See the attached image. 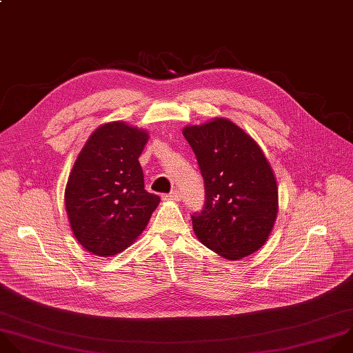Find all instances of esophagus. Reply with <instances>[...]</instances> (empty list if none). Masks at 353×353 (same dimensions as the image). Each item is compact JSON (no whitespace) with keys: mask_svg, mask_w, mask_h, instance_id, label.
Masks as SVG:
<instances>
[{"mask_svg":"<svg viewBox=\"0 0 353 353\" xmlns=\"http://www.w3.org/2000/svg\"><path fill=\"white\" fill-rule=\"evenodd\" d=\"M165 200H174V201H179L181 200V194L178 190H172L168 194H164Z\"/></svg>","mask_w":353,"mask_h":353,"instance_id":"1","label":"esophagus"}]
</instances>
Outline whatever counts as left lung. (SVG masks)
<instances>
[{"instance_id": "1", "label": "left lung", "mask_w": 353, "mask_h": 353, "mask_svg": "<svg viewBox=\"0 0 353 353\" xmlns=\"http://www.w3.org/2000/svg\"><path fill=\"white\" fill-rule=\"evenodd\" d=\"M183 136L205 190L203 210L190 214L196 236L230 260L254 253L267 241L278 211L276 182L263 152L224 118L188 126Z\"/></svg>"}]
</instances>
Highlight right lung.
<instances>
[{
    "label": "right lung",
    "instance_id": "obj_1",
    "mask_svg": "<svg viewBox=\"0 0 353 353\" xmlns=\"http://www.w3.org/2000/svg\"><path fill=\"white\" fill-rule=\"evenodd\" d=\"M148 133L123 122L100 126L82 149L65 189L78 242L97 256L126 249L146 228L160 197L145 189L139 157Z\"/></svg>",
    "mask_w": 353,
    "mask_h": 353
}]
</instances>
